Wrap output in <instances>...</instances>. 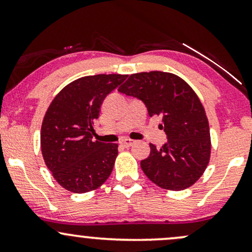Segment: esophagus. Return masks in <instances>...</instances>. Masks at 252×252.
<instances>
[{"label":"esophagus","mask_w":252,"mask_h":252,"mask_svg":"<svg viewBox=\"0 0 252 252\" xmlns=\"http://www.w3.org/2000/svg\"><path fill=\"white\" fill-rule=\"evenodd\" d=\"M134 143H135V141L130 140V138H124V140L121 141V144H122L123 147H126V148H129V147H131Z\"/></svg>","instance_id":"34e87169"}]
</instances>
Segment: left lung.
<instances>
[{
  "label": "left lung",
  "mask_w": 252,
  "mask_h": 252,
  "mask_svg": "<svg viewBox=\"0 0 252 252\" xmlns=\"http://www.w3.org/2000/svg\"><path fill=\"white\" fill-rule=\"evenodd\" d=\"M118 91L141 99L150 117L161 118L167 143L141 161L147 178L158 187L182 190L204 174L211 158L210 126L204 106L182 78L169 72L134 73Z\"/></svg>",
  "instance_id": "obj_1"
}]
</instances>
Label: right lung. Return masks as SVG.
I'll use <instances>...</instances> for the list:
<instances>
[{"label":"right lung","mask_w":252,"mask_h":252,"mask_svg":"<svg viewBox=\"0 0 252 252\" xmlns=\"http://www.w3.org/2000/svg\"><path fill=\"white\" fill-rule=\"evenodd\" d=\"M126 77H82L67 84L48 106L40 134L41 152L47 168L65 189L91 192L111 174L118 144L92 140V124L99 117L104 98Z\"/></svg>","instance_id":"right-lung-1"}]
</instances>
